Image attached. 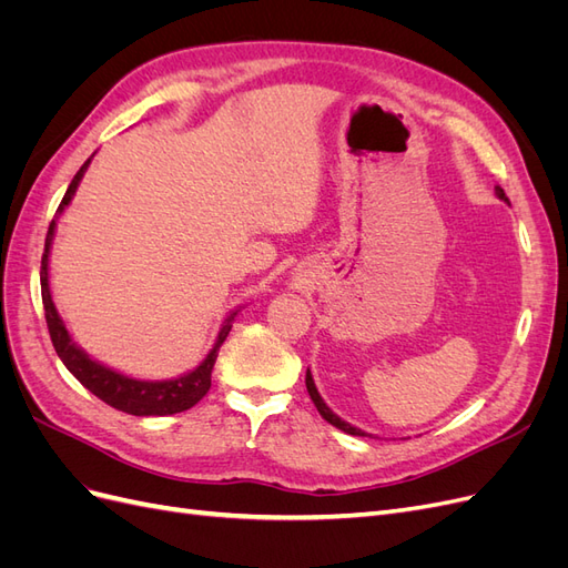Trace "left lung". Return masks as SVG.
<instances>
[{"label":"left lung","instance_id":"1","mask_svg":"<svg viewBox=\"0 0 568 568\" xmlns=\"http://www.w3.org/2000/svg\"><path fill=\"white\" fill-rule=\"evenodd\" d=\"M495 192H497V196H500L503 201H507L509 203V199L505 196V192L500 186H495ZM305 386H307V393H311V398H313V403H315V407H317V412L320 415L329 422L332 426H336V428H341V432H346V434H351V436H367L365 432H359V428H355V426H351L348 422H343L341 417H336L334 412L324 405V400L320 398V393H317V388H315V382H313V374H311V369L305 372Z\"/></svg>","mask_w":568,"mask_h":568}]
</instances>
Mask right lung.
<instances>
[{"instance_id":"1","label":"right lung","mask_w":568,"mask_h":568,"mask_svg":"<svg viewBox=\"0 0 568 568\" xmlns=\"http://www.w3.org/2000/svg\"><path fill=\"white\" fill-rule=\"evenodd\" d=\"M92 159H88L82 163V168L75 173L73 182L68 184V192L63 194V201L59 205V213L65 209L68 203H71L75 189L84 175V170H88ZM54 227L57 222L51 220L47 239H44V253H42V267H40V286H42V303H44V320H47V329L51 336V343H54V351L61 357V363L68 367L75 379L92 390L99 400H104L106 405L120 409V412H128V415L134 417H165V415H178V412H184L189 407H194L205 393L211 388V372L215 365V357L222 343H225L230 329H232V320H225L222 324V329L217 334V341L213 351L209 353V357L203 359V363L180 379H170V382H140V379H130L125 374H118L104 365L94 363V359L80 351L75 343L68 336L65 324L61 322L59 313H57V305L51 301V291H49V246H51V239H54Z\"/></svg>"}]
</instances>
